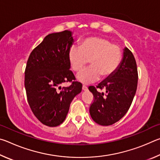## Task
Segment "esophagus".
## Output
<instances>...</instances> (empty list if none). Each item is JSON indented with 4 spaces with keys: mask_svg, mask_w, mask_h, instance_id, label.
Wrapping results in <instances>:
<instances>
[{
    "mask_svg": "<svg viewBox=\"0 0 160 160\" xmlns=\"http://www.w3.org/2000/svg\"><path fill=\"white\" fill-rule=\"evenodd\" d=\"M82 90L83 91H88V88H87V87L85 85H83L82 86Z\"/></svg>",
    "mask_w": 160,
    "mask_h": 160,
    "instance_id": "34e87169",
    "label": "esophagus"
}]
</instances>
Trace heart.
Wrapping results in <instances>:
<instances>
[{"label": "heart", "instance_id": "1", "mask_svg": "<svg viewBox=\"0 0 160 160\" xmlns=\"http://www.w3.org/2000/svg\"><path fill=\"white\" fill-rule=\"evenodd\" d=\"M68 59L75 71L80 70L90 60L91 66L81 70L76 75L79 82L90 84L98 80L101 75L105 78L114 73L122 59V51L104 38L91 37L82 40L80 47L72 45Z\"/></svg>", "mask_w": 160, "mask_h": 160}]
</instances>
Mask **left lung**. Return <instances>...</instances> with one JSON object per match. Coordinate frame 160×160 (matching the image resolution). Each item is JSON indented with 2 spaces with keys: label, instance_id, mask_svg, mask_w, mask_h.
<instances>
[{
  "label": "left lung",
  "instance_id": "8db88e82",
  "mask_svg": "<svg viewBox=\"0 0 160 160\" xmlns=\"http://www.w3.org/2000/svg\"><path fill=\"white\" fill-rule=\"evenodd\" d=\"M138 70L135 58L125 47L123 58L116 71L100 82L97 88L105 89L106 94L99 92L93 86L89 88L94 97L90 113L94 122L110 126L123 118L131 107L136 92Z\"/></svg>",
  "mask_w": 160,
  "mask_h": 160
}]
</instances>
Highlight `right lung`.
I'll use <instances>...</instances> for the list:
<instances>
[{
	"instance_id": "obj_1",
	"label": "right lung",
	"mask_w": 160,
	"mask_h": 160,
	"mask_svg": "<svg viewBox=\"0 0 160 160\" xmlns=\"http://www.w3.org/2000/svg\"><path fill=\"white\" fill-rule=\"evenodd\" d=\"M74 42L72 32L65 30L49 34L29 55L25 72L27 97L32 112L46 126L55 127L63 122L70 103L82 91V84L72 82L68 51Z\"/></svg>"
}]
</instances>
